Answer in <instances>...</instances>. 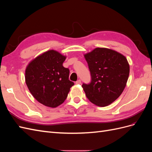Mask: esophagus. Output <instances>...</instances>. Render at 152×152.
Here are the masks:
<instances>
[{
  "mask_svg": "<svg viewBox=\"0 0 152 152\" xmlns=\"http://www.w3.org/2000/svg\"><path fill=\"white\" fill-rule=\"evenodd\" d=\"M81 84V80H78L76 82V84Z\"/></svg>",
  "mask_w": 152,
  "mask_h": 152,
  "instance_id": "34e87169",
  "label": "esophagus"
}]
</instances>
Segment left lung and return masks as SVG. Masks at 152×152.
<instances>
[{"label":"left lung","mask_w":152,"mask_h":152,"mask_svg":"<svg viewBox=\"0 0 152 152\" xmlns=\"http://www.w3.org/2000/svg\"><path fill=\"white\" fill-rule=\"evenodd\" d=\"M84 56L91 75V83L82 86L87 98L101 107L112 103L126 86L130 70L127 58L104 48H96Z\"/></svg>","instance_id":"left-lung-1"}]
</instances>
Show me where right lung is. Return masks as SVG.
Masks as SVG:
<instances>
[{
	"instance_id": "obj_1",
	"label": "right lung",
	"mask_w": 152,
	"mask_h": 152,
	"mask_svg": "<svg viewBox=\"0 0 152 152\" xmlns=\"http://www.w3.org/2000/svg\"><path fill=\"white\" fill-rule=\"evenodd\" d=\"M66 58L56 50H49L32 59L26 68L25 82L30 92L48 107L61 104L74 85L68 79L69 69L63 66Z\"/></svg>"
}]
</instances>
